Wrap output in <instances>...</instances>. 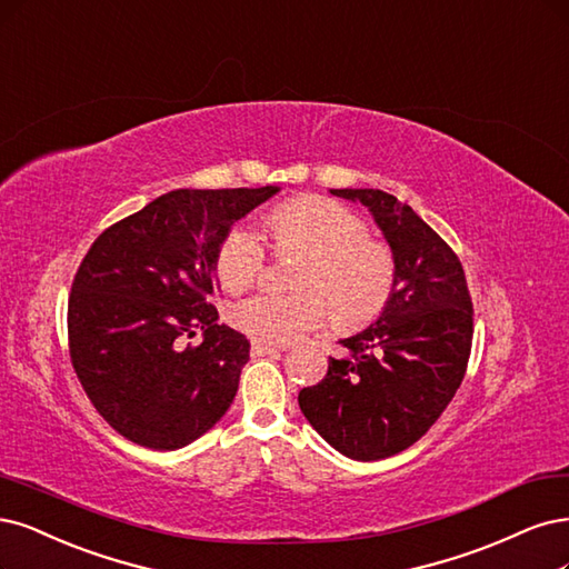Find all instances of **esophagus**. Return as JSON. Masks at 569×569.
<instances>
[{"label":"esophagus","instance_id":"esophagus-1","mask_svg":"<svg viewBox=\"0 0 569 569\" xmlns=\"http://www.w3.org/2000/svg\"><path fill=\"white\" fill-rule=\"evenodd\" d=\"M280 346L272 343H261V341H251V358H263V356H272V352H280Z\"/></svg>","mask_w":569,"mask_h":569}]
</instances>
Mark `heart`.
Returning a JSON list of instances; mask_svg holds the SVG:
<instances>
[{
	"label": "heart",
	"instance_id": "heart-1",
	"mask_svg": "<svg viewBox=\"0 0 569 569\" xmlns=\"http://www.w3.org/2000/svg\"><path fill=\"white\" fill-rule=\"evenodd\" d=\"M266 232L278 251L303 253L297 293L257 291L228 308V320L261 343H291L316 329L329 310L339 327H362L381 316L396 287V259L369 238V226L335 200L303 198L272 209ZM266 247L261 234L232 228L217 253L219 280L242 291L261 278Z\"/></svg>",
	"mask_w": 569,
	"mask_h": 569
}]
</instances>
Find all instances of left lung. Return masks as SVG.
<instances>
[{
	"mask_svg": "<svg viewBox=\"0 0 569 569\" xmlns=\"http://www.w3.org/2000/svg\"><path fill=\"white\" fill-rule=\"evenodd\" d=\"M331 194L365 204L396 259V287L377 322L339 343L299 407L348 459L377 461L415 445L463 381L473 341V303L457 253L409 204L375 188Z\"/></svg>",
	"mask_w": 569,
	"mask_h": 569,
	"instance_id": "8db88e82",
	"label": "left lung"
}]
</instances>
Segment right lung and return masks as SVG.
<instances>
[{
	"label": "right lung",
	"mask_w": 569,
	"mask_h": 569,
	"mask_svg": "<svg viewBox=\"0 0 569 569\" xmlns=\"http://www.w3.org/2000/svg\"><path fill=\"white\" fill-rule=\"evenodd\" d=\"M276 192L171 190L87 251L68 299L70 360L98 415L127 440L169 452L228 411L249 341L217 322V253L232 223ZM198 328L203 343L183 347Z\"/></svg>",
	"instance_id": "add662e5"
}]
</instances>
